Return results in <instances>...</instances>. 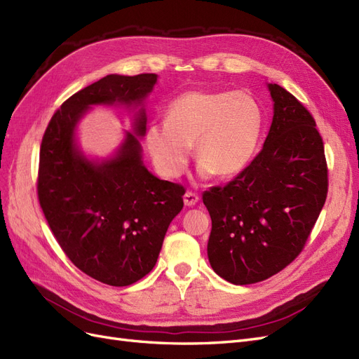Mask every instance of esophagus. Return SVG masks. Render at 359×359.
Segmentation results:
<instances>
[{
  "label": "esophagus",
  "mask_w": 359,
  "mask_h": 359,
  "mask_svg": "<svg viewBox=\"0 0 359 359\" xmlns=\"http://www.w3.org/2000/svg\"><path fill=\"white\" fill-rule=\"evenodd\" d=\"M198 202H199V196L196 193L187 191L186 194H184V203H186L187 206H193V205H196Z\"/></svg>",
  "instance_id": "1"
}]
</instances>
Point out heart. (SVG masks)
I'll return each instance as SVG.
<instances>
[{"mask_svg":"<svg viewBox=\"0 0 359 359\" xmlns=\"http://www.w3.org/2000/svg\"><path fill=\"white\" fill-rule=\"evenodd\" d=\"M264 123L262 106L245 91H190L168 106L166 121L147 127L144 140L165 178L182 175L191 144L203 178L232 177L252 161Z\"/></svg>","mask_w":359,"mask_h":359,"instance_id":"1","label":"heart"}]
</instances>
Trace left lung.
<instances>
[{
	"label": "left lung",
	"mask_w": 359,
	"mask_h": 359,
	"mask_svg": "<svg viewBox=\"0 0 359 359\" xmlns=\"http://www.w3.org/2000/svg\"><path fill=\"white\" fill-rule=\"evenodd\" d=\"M274 116L264 148L224 187L203 193L211 215L208 259L233 285H253L297 259L327 201L328 168L311 114L268 83Z\"/></svg>",
	"instance_id": "8db88e82"
}]
</instances>
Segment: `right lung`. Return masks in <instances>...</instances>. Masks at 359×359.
Returning a JSON list of instances; mask_svg holds the SVG:
<instances>
[{
    "instance_id": "add662e5",
    "label": "right lung",
    "mask_w": 359,
    "mask_h": 359,
    "mask_svg": "<svg viewBox=\"0 0 359 359\" xmlns=\"http://www.w3.org/2000/svg\"><path fill=\"white\" fill-rule=\"evenodd\" d=\"M157 74H107L73 94L53 114L43 135L39 202L62 252L82 273L109 286H128L154 268L170 222L184 206L181 184L154 177L142 163V102ZM94 104L141 107L135 134L111 159H86L74 130Z\"/></svg>"
}]
</instances>
